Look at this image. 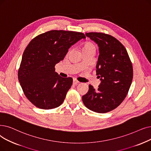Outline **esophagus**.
Listing matches in <instances>:
<instances>
[{
    "label": "esophagus",
    "instance_id": "obj_1",
    "mask_svg": "<svg viewBox=\"0 0 151 151\" xmlns=\"http://www.w3.org/2000/svg\"><path fill=\"white\" fill-rule=\"evenodd\" d=\"M80 82L78 81V80H75V79H73V84H77L78 83H79Z\"/></svg>",
    "mask_w": 151,
    "mask_h": 151
}]
</instances>
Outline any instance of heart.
I'll return each instance as SVG.
<instances>
[{"label": "heart", "instance_id": "heart-1", "mask_svg": "<svg viewBox=\"0 0 151 151\" xmlns=\"http://www.w3.org/2000/svg\"><path fill=\"white\" fill-rule=\"evenodd\" d=\"M83 52H93L95 54L96 52V47L94 44L91 42H87L83 45Z\"/></svg>", "mask_w": 151, "mask_h": 151}]
</instances>
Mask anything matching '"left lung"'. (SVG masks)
Segmentation results:
<instances>
[{"label":"left lung","instance_id":"1","mask_svg":"<svg viewBox=\"0 0 151 151\" xmlns=\"http://www.w3.org/2000/svg\"><path fill=\"white\" fill-rule=\"evenodd\" d=\"M86 35L99 47L96 75L101 83L97 89L89 85L83 102L93 112L107 113L120 106L126 97L133 76L132 63L124 45L112 36L97 32Z\"/></svg>","mask_w":151,"mask_h":151}]
</instances>
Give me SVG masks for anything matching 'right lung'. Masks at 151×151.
Here are the masks:
<instances>
[{
  "instance_id": "add662e5",
  "label": "right lung",
  "mask_w": 151,
  "mask_h": 151,
  "mask_svg": "<svg viewBox=\"0 0 151 151\" xmlns=\"http://www.w3.org/2000/svg\"><path fill=\"white\" fill-rule=\"evenodd\" d=\"M86 36L83 32L51 30L33 38L26 47L18 78L27 99L39 109L60 106L71 88L73 79L55 72V65L63 60L68 49Z\"/></svg>"
}]
</instances>
